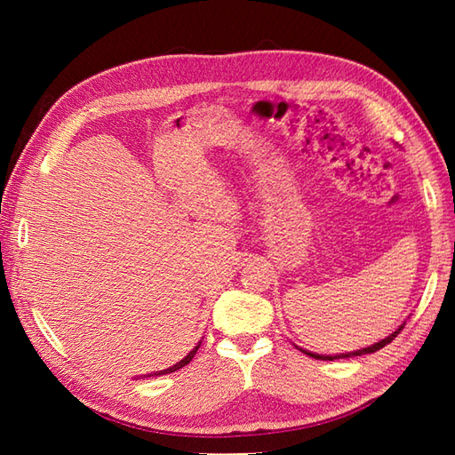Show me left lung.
Here are the masks:
<instances>
[{"mask_svg":"<svg viewBox=\"0 0 455 455\" xmlns=\"http://www.w3.org/2000/svg\"><path fill=\"white\" fill-rule=\"evenodd\" d=\"M403 326H404V323L399 326V328H395V332H391L387 338H383V340H379V342H375V344H371V346H367V347H362V350H354V352H346V354H336V355H324V354H315V352H308V350H305V347H299V350H301L303 354H307V355H311V357H315V360H340V357H354V355H363V354H373V352H377V350H381L383 346H387L389 342H393L395 340V336H397L401 331H403Z\"/></svg>","mask_w":455,"mask_h":455,"instance_id":"obj_1","label":"left lung"}]
</instances>
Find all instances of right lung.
<instances>
[{
  "label": "right lung",
  "mask_w": 455,
  "mask_h": 455,
  "mask_svg": "<svg viewBox=\"0 0 455 455\" xmlns=\"http://www.w3.org/2000/svg\"><path fill=\"white\" fill-rule=\"evenodd\" d=\"M199 346H201V340L197 342V346L196 347H193V350L186 355V357H183V360H180L178 363H173L172 367H168V370H162V371H154V373H148L147 377H152V375H166V373H172V371H178V370H181V367L183 365H188L191 360H193V355H196L197 354V350H199Z\"/></svg>",
  "instance_id": "add662e5"
}]
</instances>
